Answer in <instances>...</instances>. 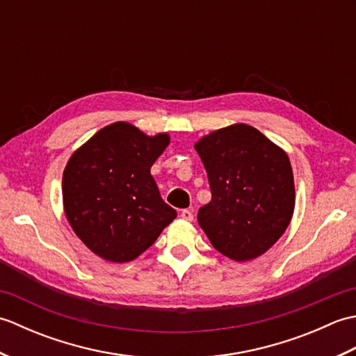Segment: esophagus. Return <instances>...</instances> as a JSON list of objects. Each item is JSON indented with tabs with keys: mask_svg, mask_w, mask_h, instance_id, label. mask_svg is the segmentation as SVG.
Listing matches in <instances>:
<instances>
[{
	"mask_svg": "<svg viewBox=\"0 0 356 356\" xmlns=\"http://www.w3.org/2000/svg\"><path fill=\"white\" fill-rule=\"evenodd\" d=\"M180 217H182L184 220H186V222H193V218H194L193 209H184L182 213H180Z\"/></svg>",
	"mask_w": 356,
	"mask_h": 356,
	"instance_id": "34e87169",
	"label": "esophagus"
}]
</instances>
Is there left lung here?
<instances>
[{
    "label": "left lung",
    "mask_w": 356,
    "mask_h": 356,
    "mask_svg": "<svg viewBox=\"0 0 356 356\" xmlns=\"http://www.w3.org/2000/svg\"><path fill=\"white\" fill-rule=\"evenodd\" d=\"M194 148L213 195L199 209L200 228L228 259H257L283 236L293 214V174L286 151L246 124L209 133Z\"/></svg>",
    "instance_id": "obj_1"
}]
</instances>
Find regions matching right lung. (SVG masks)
Listing matches in <instances>:
<instances>
[{
	"label": "right lung",
	"instance_id": "add662e5",
	"mask_svg": "<svg viewBox=\"0 0 356 356\" xmlns=\"http://www.w3.org/2000/svg\"><path fill=\"white\" fill-rule=\"evenodd\" d=\"M170 136L115 122L79 147L63 174L67 220L90 251L113 263L134 260L177 217L162 200L151 166Z\"/></svg>",
	"mask_w": 356,
	"mask_h": 356
}]
</instances>
